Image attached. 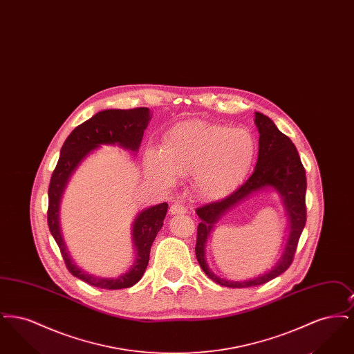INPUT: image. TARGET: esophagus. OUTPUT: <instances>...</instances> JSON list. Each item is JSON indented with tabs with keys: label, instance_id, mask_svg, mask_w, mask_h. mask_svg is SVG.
Segmentation results:
<instances>
[{
	"label": "esophagus",
	"instance_id": "1",
	"mask_svg": "<svg viewBox=\"0 0 354 354\" xmlns=\"http://www.w3.org/2000/svg\"><path fill=\"white\" fill-rule=\"evenodd\" d=\"M185 212H187L185 207L178 204V203H175V204H172V205L169 207V214H171V215H185Z\"/></svg>",
	"mask_w": 354,
	"mask_h": 354
}]
</instances>
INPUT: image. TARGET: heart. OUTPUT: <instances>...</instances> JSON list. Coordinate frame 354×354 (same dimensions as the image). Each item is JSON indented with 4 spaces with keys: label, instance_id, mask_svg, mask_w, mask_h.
Returning a JSON list of instances; mask_svg holds the SVG:
<instances>
[{
    "label": "heart",
    "instance_id": "obj_1",
    "mask_svg": "<svg viewBox=\"0 0 354 354\" xmlns=\"http://www.w3.org/2000/svg\"><path fill=\"white\" fill-rule=\"evenodd\" d=\"M256 150V139L247 129L188 120L169 130L163 147L147 149L145 167L165 185H172L178 174L191 172V187L198 196L220 201L243 182Z\"/></svg>",
    "mask_w": 354,
    "mask_h": 354
}]
</instances>
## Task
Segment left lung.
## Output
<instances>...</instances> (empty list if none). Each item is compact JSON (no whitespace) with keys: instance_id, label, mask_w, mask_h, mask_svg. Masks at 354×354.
Returning a JSON list of instances; mask_svg holds the SVG:
<instances>
[{"instance_id":"left-lung-1","label":"left lung","mask_w":354,"mask_h":354,"mask_svg":"<svg viewBox=\"0 0 354 354\" xmlns=\"http://www.w3.org/2000/svg\"><path fill=\"white\" fill-rule=\"evenodd\" d=\"M254 124L259 131V155L251 178L234 194L220 202L207 204L196 209L201 223L196 237V259L204 273L216 284L228 288L261 286L286 272L292 264L297 243L306 221L305 169L292 140L283 134L272 119L261 113H254ZM273 190L282 199L288 218V237L282 256L267 272L248 281H228L215 275L205 260V245L216 223L231 209L254 193Z\"/></svg>"}]
</instances>
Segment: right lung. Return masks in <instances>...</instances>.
<instances>
[{"instance_id": "obj_1", "label": "right lung", "mask_w": 354, "mask_h": 354, "mask_svg": "<svg viewBox=\"0 0 354 354\" xmlns=\"http://www.w3.org/2000/svg\"><path fill=\"white\" fill-rule=\"evenodd\" d=\"M151 117V111L147 107L102 110L71 131L61 149L58 163L53 171L49 185V230L61 250L70 273L90 286L102 289H123L135 286L142 279L149 264L152 243L163 225L169 205L167 203L151 205L136 215L131 228L135 252L133 266L118 277H102L78 267L68 252L59 221L62 195L74 171L84 162L86 156L101 146H118L136 155Z\"/></svg>"}]
</instances>
